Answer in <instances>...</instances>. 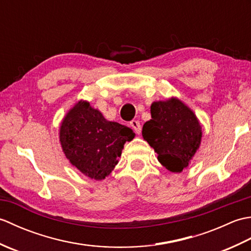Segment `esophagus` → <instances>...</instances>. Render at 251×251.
<instances>
[{"label": "esophagus", "mask_w": 251, "mask_h": 251, "mask_svg": "<svg viewBox=\"0 0 251 251\" xmlns=\"http://www.w3.org/2000/svg\"><path fill=\"white\" fill-rule=\"evenodd\" d=\"M130 126H131V128L135 130V132L137 135H139L140 132H141V125H140V123L138 122V121H131L130 122Z\"/></svg>", "instance_id": "1"}]
</instances>
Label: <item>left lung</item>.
Listing matches in <instances>:
<instances>
[{
    "mask_svg": "<svg viewBox=\"0 0 251 251\" xmlns=\"http://www.w3.org/2000/svg\"><path fill=\"white\" fill-rule=\"evenodd\" d=\"M152 119L142 127L143 139L158 155L157 159L172 173L189 166L201 141V127L194 112L178 98L151 104Z\"/></svg>",
    "mask_w": 251,
    "mask_h": 251,
    "instance_id": "8db88e82",
    "label": "left lung"
}]
</instances>
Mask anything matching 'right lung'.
I'll return each mask as SVG.
<instances>
[{
	"instance_id": "right-lung-1",
	"label": "right lung",
	"mask_w": 251,
	"mask_h": 251,
	"mask_svg": "<svg viewBox=\"0 0 251 251\" xmlns=\"http://www.w3.org/2000/svg\"><path fill=\"white\" fill-rule=\"evenodd\" d=\"M135 132L116 122L106 121L87 101H78L61 122L59 139L70 163L87 177L102 180L119 163L126 141Z\"/></svg>"
}]
</instances>
